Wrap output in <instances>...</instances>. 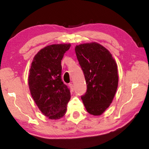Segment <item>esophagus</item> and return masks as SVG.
Listing matches in <instances>:
<instances>
[{
  "instance_id": "34e87169",
  "label": "esophagus",
  "mask_w": 149,
  "mask_h": 149,
  "mask_svg": "<svg viewBox=\"0 0 149 149\" xmlns=\"http://www.w3.org/2000/svg\"><path fill=\"white\" fill-rule=\"evenodd\" d=\"M70 87H71V90L72 91H74V85H73V84L72 83H71V84H70Z\"/></svg>"
}]
</instances>
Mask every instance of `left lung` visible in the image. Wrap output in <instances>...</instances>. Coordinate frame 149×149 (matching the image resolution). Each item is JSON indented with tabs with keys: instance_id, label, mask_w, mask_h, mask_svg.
I'll use <instances>...</instances> for the list:
<instances>
[{
	"instance_id": "obj_1",
	"label": "left lung",
	"mask_w": 149,
	"mask_h": 149,
	"mask_svg": "<svg viewBox=\"0 0 149 149\" xmlns=\"http://www.w3.org/2000/svg\"><path fill=\"white\" fill-rule=\"evenodd\" d=\"M75 50L87 84L86 93L81 98L89 114L101 115L116 92V63L110 52L97 42L77 45Z\"/></svg>"
}]
</instances>
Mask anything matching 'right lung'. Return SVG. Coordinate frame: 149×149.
I'll return each mask as SVG.
<instances>
[{"mask_svg":"<svg viewBox=\"0 0 149 149\" xmlns=\"http://www.w3.org/2000/svg\"><path fill=\"white\" fill-rule=\"evenodd\" d=\"M70 44L52 45L35 55L29 70L28 84L35 102L45 116L60 119L67 110L70 90L62 80L61 60Z\"/></svg>","mask_w":149,"mask_h":149,"instance_id":"add662e5","label":"right lung"}]
</instances>
